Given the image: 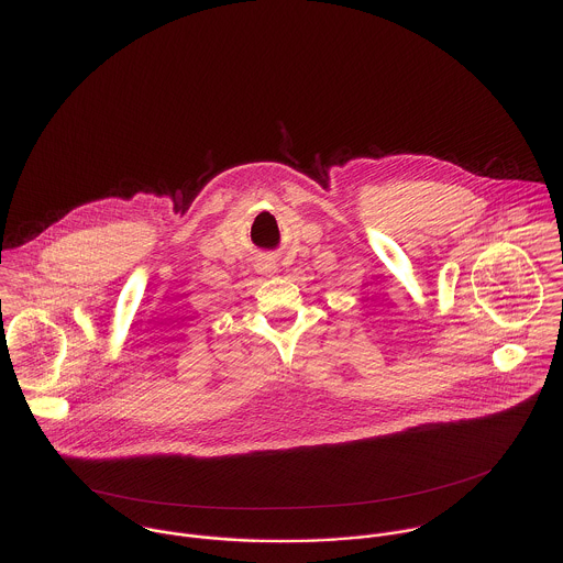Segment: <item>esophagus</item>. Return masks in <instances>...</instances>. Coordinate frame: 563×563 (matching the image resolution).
<instances>
[{
  "label": "esophagus",
  "instance_id": "34e87169",
  "mask_svg": "<svg viewBox=\"0 0 563 563\" xmlns=\"http://www.w3.org/2000/svg\"><path fill=\"white\" fill-rule=\"evenodd\" d=\"M273 268H275V266H268V264L264 266V271H266V273H273Z\"/></svg>",
  "mask_w": 563,
  "mask_h": 563
}]
</instances>
